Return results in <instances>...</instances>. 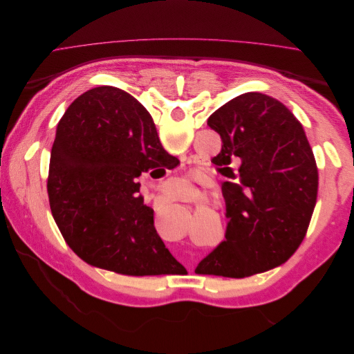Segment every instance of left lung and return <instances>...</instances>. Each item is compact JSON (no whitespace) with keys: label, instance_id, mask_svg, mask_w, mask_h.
Returning <instances> with one entry per match:
<instances>
[{"label":"left lung","instance_id":"8db88e82","mask_svg":"<svg viewBox=\"0 0 354 354\" xmlns=\"http://www.w3.org/2000/svg\"><path fill=\"white\" fill-rule=\"evenodd\" d=\"M208 125L223 142L212 164L236 183L223 185L226 239L195 273L246 277L283 264L303 242L317 199V167L301 124L270 95L245 93Z\"/></svg>","mask_w":354,"mask_h":354}]
</instances>
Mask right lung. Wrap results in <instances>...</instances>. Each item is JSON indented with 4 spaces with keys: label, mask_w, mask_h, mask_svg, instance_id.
Instances as JSON below:
<instances>
[{
    "label": "right lung",
    "mask_w": 354,
    "mask_h": 354,
    "mask_svg": "<svg viewBox=\"0 0 354 354\" xmlns=\"http://www.w3.org/2000/svg\"><path fill=\"white\" fill-rule=\"evenodd\" d=\"M178 162L133 95L108 85L80 95L57 125L47 180L51 214L72 251L128 276L180 270L183 266L158 236L137 180Z\"/></svg>",
    "instance_id": "obj_1"
}]
</instances>
